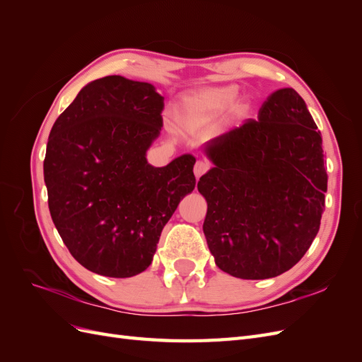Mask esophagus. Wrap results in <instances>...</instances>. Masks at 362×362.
Returning a JSON list of instances; mask_svg holds the SVG:
<instances>
[{
    "label": "esophagus",
    "instance_id": "34e87169",
    "mask_svg": "<svg viewBox=\"0 0 362 362\" xmlns=\"http://www.w3.org/2000/svg\"><path fill=\"white\" fill-rule=\"evenodd\" d=\"M210 169V164H208L206 161H196V164H194V169H193V172H194V177L196 178H199V177H202V175Z\"/></svg>",
    "mask_w": 362,
    "mask_h": 362
}]
</instances>
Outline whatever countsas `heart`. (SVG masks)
I'll list each match as a JSON object with an SVG mask.
<instances>
[{
    "label": "heart",
    "mask_w": 362,
    "mask_h": 362,
    "mask_svg": "<svg viewBox=\"0 0 362 362\" xmlns=\"http://www.w3.org/2000/svg\"><path fill=\"white\" fill-rule=\"evenodd\" d=\"M238 87L234 84L204 87L181 96L178 115L185 125H201L225 113L238 98ZM246 104H238L237 112L243 113Z\"/></svg>",
    "instance_id": "b5f03b06"
}]
</instances>
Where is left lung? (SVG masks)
Here are the masks:
<instances>
[{
  "label": "left lung",
  "instance_id": "left-lung-1",
  "mask_svg": "<svg viewBox=\"0 0 362 362\" xmlns=\"http://www.w3.org/2000/svg\"><path fill=\"white\" fill-rule=\"evenodd\" d=\"M201 177L206 245L217 267L242 279L290 270L310 249L325 210L322 136L294 89L273 92L258 120L210 140Z\"/></svg>",
  "mask_w": 362,
  "mask_h": 362
}]
</instances>
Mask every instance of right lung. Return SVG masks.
Instances as JSON below:
<instances>
[{"mask_svg": "<svg viewBox=\"0 0 362 362\" xmlns=\"http://www.w3.org/2000/svg\"><path fill=\"white\" fill-rule=\"evenodd\" d=\"M163 108L152 84L108 75L83 87L51 128L43 178L52 222L98 275L148 269L164 225L196 185L189 154L164 168L146 161Z\"/></svg>", "mask_w": 362, "mask_h": 362, "instance_id": "obj_1", "label": "right lung"}]
</instances>
